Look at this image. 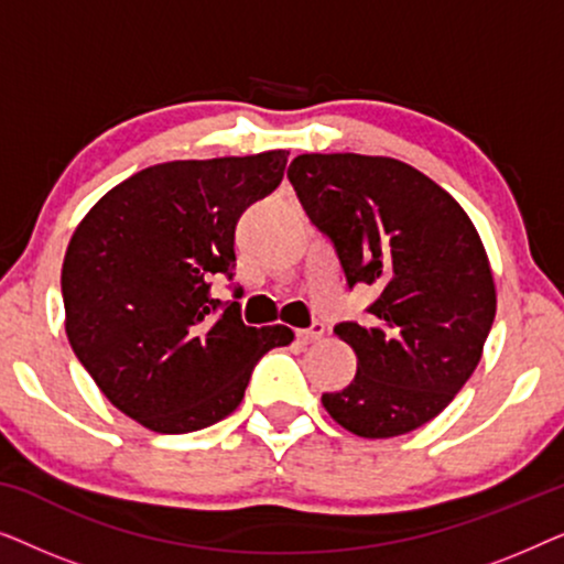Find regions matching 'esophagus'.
Segmentation results:
<instances>
[{
  "label": "esophagus",
  "instance_id": "obj_1",
  "mask_svg": "<svg viewBox=\"0 0 564 564\" xmlns=\"http://www.w3.org/2000/svg\"><path fill=\"white\" fill-rule=\"evenodd\" d=\"M323 334H326V326H323L321 321H315L311 328H300L297 330V341L305 344V346L307 344H315V341H321Z\"/></svg>",
  "mask_w": 564,
  "mask_h": 564
}]
</instances>
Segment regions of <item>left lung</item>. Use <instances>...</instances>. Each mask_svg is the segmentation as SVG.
Here are the masks:
<instances>
[{"mask_svg": "<svg viewBox=\"0 0 564 564\" xmlns=\"http://www.w3.org/2000/svg\"><path fill=\"white\" fill-rule=\"evenodd\" d=\"M288 180L334 243L349 290L377 292L367 323L334 328L357 354V377L323 392V408L365 438L436 419L475 372L496 318V284L473 220L398 159L303 153Z\"/></svg>", "mask_w": 564, "mask_h": 564, "instance_id": "left-lung-1", "label": "left lung"}]
</instances>
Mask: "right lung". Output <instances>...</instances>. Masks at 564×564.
<instances>
[{"instance_id":"obj_1","label":"right lung","mask_w":564,"mask_h":564,"mask_svg":"<svg viewBox=\"0 0 564 564\" xmlns=\"http://www.w3.org/2000/svg\"><path fill=\"white\" fill-rule=\"evenodd\" d=\"M288 151L166 161L107 192L74 230L61 292L68 344L105 398L156 434L234 413L253 367L288 326L253 328L236 300V223L280 187Z\"/></svg>"}]
</instances>
